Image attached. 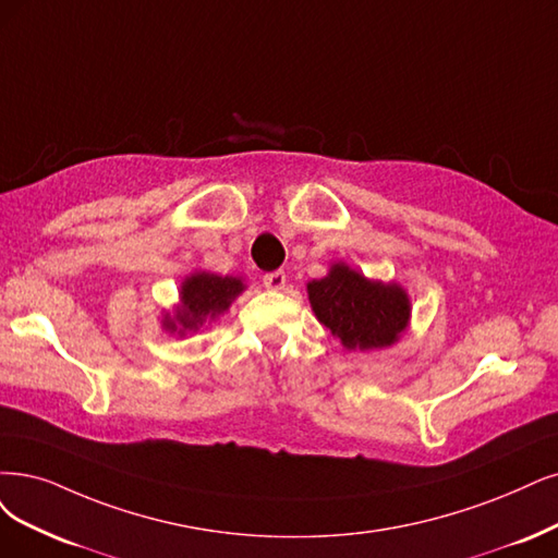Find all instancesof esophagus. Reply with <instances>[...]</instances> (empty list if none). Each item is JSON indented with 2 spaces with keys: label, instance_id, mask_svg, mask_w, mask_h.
<instances>
[{
  "label": "esophagus",
  "instance_id": "34e87169",
  "mask_svg": "<svg viewBox=\"0 0 558 558\" xmlns=\"http://www.w3.org/2000/svg\"><path fill=\"white\" fill-rule=\"evenodd\" d=\"M264 287L266 290H282L284 287V282H287V276H284V271H274V274H264Z\"/></svg>",
  "mask_w": 558,
  "mask_h": 558
}]
</instances>
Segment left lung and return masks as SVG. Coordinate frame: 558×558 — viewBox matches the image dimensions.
Wrapping results in <instances>:
<instances>
[{"instance_id":"1","label":"left lung","mask_w":558,"mask_h":558,"mask_svg":"<svg viewBox=\"0 0 558 558\" xmlns=\"http://www.w3.org/2000/svg\"><path fill=\"white\" fill-rule=\"evenodd\" d=\"M307 299L317 319L347 349H384L400 340L411 303L398 282L367 280L338 262L328 276L307 282Z\"/></svg>"}]
</instances>
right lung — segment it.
Segmentation results:
<instances>
[{
  "label": "right lung",
  "mask_w": 558,
  "mask_h": 558,
  "mask_svg": "<svg viewBox=\"0 0 558 558\" xmlns=\"http://www.w3.org/2000/svg\"><path fill=\"white\" fill-rule=\"evenodd\" d=\"M243 290L245 284L241 278L206 271L191 274L181 282V301L174 315H165L162 319L165 331L179 336L197 331L202 324L214 322L218 315H222Z\"/></svg>",
  "instance_id": "add662e5"
}]
</instances>
